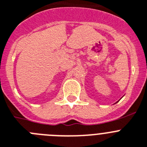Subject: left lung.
<instances>
[{
	"label": "left lung",
	"mask_w": 147,
	"mask_h": 147,
	"mask_svg": "<svg viewBox=\"0 0 147 147\" xmlns=\"http://www.w3.org/2000/svg\"><path fill=\"white\" fill-rule=\"evenodd\" d=\"M116 103H117V102H116Z\"/></svg>",
	"instance_id": "1"
}]
</instances>
